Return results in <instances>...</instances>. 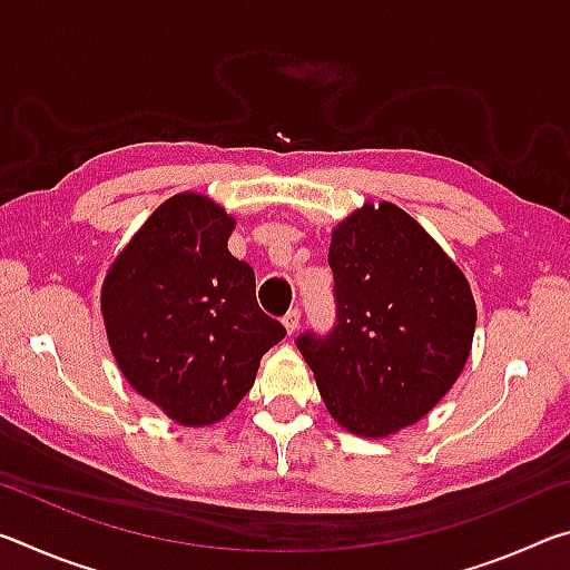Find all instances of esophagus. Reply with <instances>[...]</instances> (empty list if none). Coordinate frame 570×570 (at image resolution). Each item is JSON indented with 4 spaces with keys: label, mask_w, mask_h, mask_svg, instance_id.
Returning <instances> with one entry per match:
<instances>
[{
    "label": "esophagus",
    "mask_w": 570,
    "mask_h": 570,
    "mask_svg": "<svg viewBox=\"0 0 570 570\" xmlns=\"http://www.w3.org/2000/svg\"><path fill=\"white\" fill-rule=\"evenodd\" d=\"M298 322H302V312H298L296 306H294V308H288L286 316H284V326H286V332H288V334H294V332L298 330Z\"/></svg>",
    "instance_id": "obj_1"
}]
</instances>
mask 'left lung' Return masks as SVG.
<instances>
[{"mask_svg":"<svg viewBox=\"0 0 570 570\" xmlns=\"http://www.w3.org/2000/svg\"><path fill=\"white\" fill-rule=\"evenodd\" d=\"M336 320L302 332L332 417L354 435L387 438L422 420L455 384L475 332L468 278L417 220L364 206L332 234Z\"/></svg>","mask_w":570,"mask_h":570,"instance_id":"left-lung-1","label":"left lung"}]
</instances>
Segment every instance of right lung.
I'll use <instances>...</instances> for the list:
<instances>
[{
  "mask_svg": "<svg viewBox=\"0 0 570 570\" xmlns=\"http://www.w3.org/2000/svg\"><path fill=\"white\" fill-rule=\"evenodd\" d=\"M234 218L196 193L168 198L102 284V320L125 380L188 428L246 397L286 336L256 302V276L228 250Z\"/></svg>",
  "mask_w": 570,
  "mask_h": 570,
  "instance_id": "right-lung-1",
  "label": "right lung"
}]
</instances>
